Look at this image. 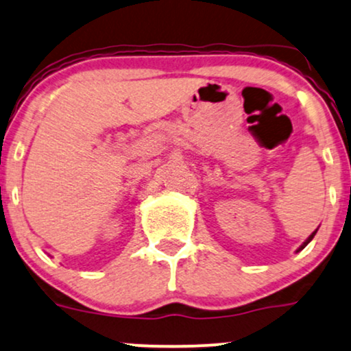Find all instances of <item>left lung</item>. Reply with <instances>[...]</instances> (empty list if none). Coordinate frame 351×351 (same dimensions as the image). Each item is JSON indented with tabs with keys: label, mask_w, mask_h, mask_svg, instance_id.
Wrapping results in <instances>:
<instances>
[{
	"label": "left lung",
	"mask_w": 351,
	"mask_h": 351,
	"mask_svg": "<svg viewBox=\"0 0 351 351\" xmlns=\"http://www.w3.org/2000/svg\"><path fill=\"white\" fill-rule=\"evenodd\" d=\"M316 232H317V230H316ZM316 232H313L311 234H309V238H308V239H306V241L303 243V245H301V246L298 247V251H301V250H304V247H306V246H308V243H309V241H311V239L314 238V234H316ZM298 251H296V252H298Z\"/></svg>",
	"instance_id": "8db88e82"
}]
</instances>
